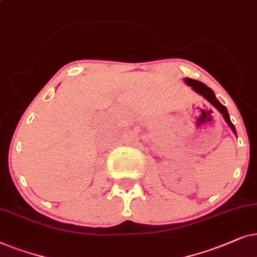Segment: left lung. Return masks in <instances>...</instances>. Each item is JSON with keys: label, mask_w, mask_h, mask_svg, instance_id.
<instances>
[{"label": "left lung", "mask_w": 257, "mask_h": 257, "mask_svg": "<svg viewBox=\"0 0 257 257\" xmlns=\"http://www.w3.org/2000/svg\"><path fill=\"white\" fill-rule=\"evenodd\" d=\"M184 82H186V83H187L188 85H190L193 90L196 91L197 94H200L201 96H203L208 102H209V103L213 104L214 107L216 108L217 110L221 112L222 116H223V118L225 119V122L228 123V125L230 126V129L232 131V133H234V134L236 135L235 125L232 124L231 121H230V117H229V114H228L227 108H225L224 105L222 104L221 102L217 100L216 96H215L214 91L211 90V89H210L209 87H207L206 84L202 83V82L196 81V80H193V78H188V77H186V78H184Z\"/></svg>", "instance_id": "8db88e82"}]
</instances>
